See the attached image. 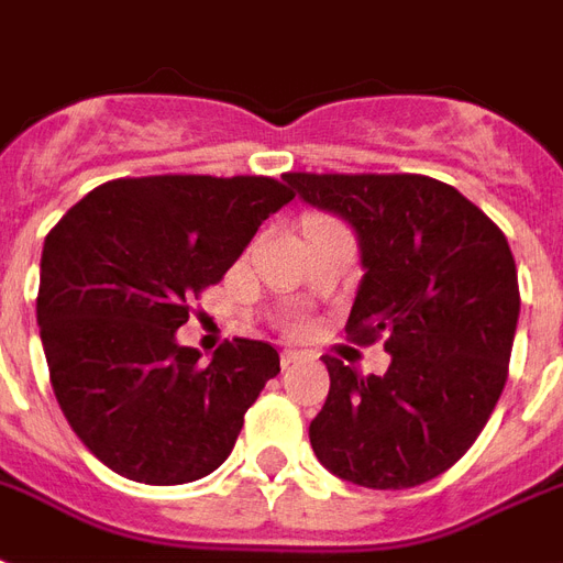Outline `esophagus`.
I'll use <instances>...</instances> for the list:
<instances>
[{"mask_svg": "<svg viewBox=\"0 0 563 563\" xmlns=\"http://www.w3.org/2000/svg\"><path fill=\"white\" fill-rule=\"evenodd\" d=\"M298 360H303V354H300V351H283L280 363H283V368H289V366H295Z\"/></svg>", "mask_w": 563, "mask_h": 563, "instance_id": "esophagus-1", "label": "esophagus"}]
</instances>
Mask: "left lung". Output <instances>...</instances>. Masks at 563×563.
<instances>
[{
    "mask_svg": "<svg viewBox=\"0 0 563 563\" xmlns=\"http://www.w3.org/2000/svg\"><path fill=\"white\" fill-rule=\"evenodd\" d=\"M360 244L349 336L384 339L389 368L324 357L330 393L310 422L324 470L372 490L443 475L482 434L508 380L520 286L508 239L457 188L419 174H283Z\"/></svg>",
    "mask_w": 563,
    "mask_h": 563,
    "instance_id": "1",
    "label": "left lung"
}]
</instances>
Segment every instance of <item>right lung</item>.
<instances>
[{
  "label": "right lung",
  "mask_w": 563,
  "mask_h": 563,
  "mask_svg": "<svg viewBox=\"0 0 563 563\" xmlns=\"http://www.w3.org/2000/svg\"><path fill=\"white\" fill-rule=\"evenodd\" d=\"M272 177L111 179L46 235L37 324L55 398L85 449L141 484H188L230 457L280 372L268 342L203 363L179 345L188 298L224 277L291 200Z\"/></svg>",
  "instance_id": "add662e5"
}]
</instances>
